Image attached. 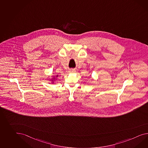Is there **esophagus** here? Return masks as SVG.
Returning a JSON list of instances; mask_svg holds the SVG:
<instances>
[{"label": "esophagus", "mask_w": 148, "mask_h": 148, "mask_svg": "<svg viewBox=\"0 0 148 148\" xmlns=\"http://www.w3.org/2000/svg\"><path fill=\"white\" fill-rule=\"evenodd\" d=\"M69 72H71V73H74V72H76V70L75 69H72V70H70Z\"/></svg>", "instance_id": "esophagus-1"}]
</instances>
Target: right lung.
I'll use <instances>...</instances> for the list:
<instances>
[{
  "mask_svg": "<svg viewBox=\"0 0 148 148\" xmlns=\"http://www.w3.org/2000/svg\"><path fill=\"white\" fill-rule=\"evenodd\" d=\"M57 76H56V77H57ZM54 79H55V77H53V79H51V80H52V81H53H53H54Z\"/></svg>",
  "mask_w": 148,
  "mask_h": 148,
  "instance_id": "add662e5",
  "label": "right lung"
}]
</instances>
